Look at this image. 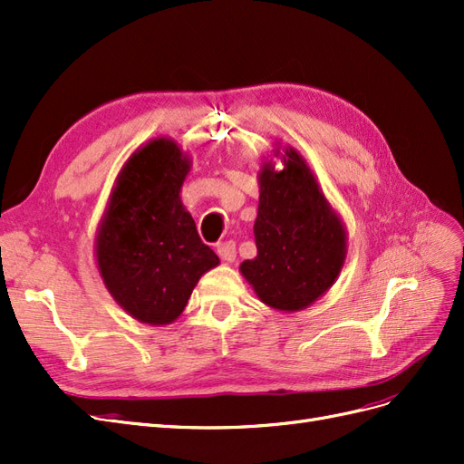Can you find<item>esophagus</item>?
Here are the masks:
<instances>
[{
	"instance_id": "esophagus-1",
	"label": "esophagus",
	"mask_w": 464,
	"mask_h": 464,
	"mask_svg": "<svg viewBox=\"0 0 464 464\" xmlns=\"http://www.w3.org/2000/svg\"><path fill=\"white\" fill-rule=\"evenodd\" d=\"M217 254L220 256V259H222V261L234 263V259H236V244H234V242H224V244H218V246H217Z\"/></svg>"
}]
</instances>
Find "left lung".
<instances>
[{"mask_svg": "<svg viewBox=\"0 0 464 464\" xmlns=\"http://www.w3.org/2000/svg\"><path fill=\"white\" fill-rule=\"evenodd\" d=\"M283 168L265 160L257 174V257L240 273L257 298L294 314L317 302L339 278L346 259V228L302 154L286 147ZM278 157V150H275Z\"/></svg>", "mask_w": 464, "mask_h": 464, "instance_id": "1", "label": "left lung"}]
</instances>
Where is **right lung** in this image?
I'll list each match as a JSON object with an SVG mask.
<instances>
[{
  "label": "right lung",
  "mask_w": 464,
  "mask_h": 464,
  "mask_svg": "<svg viewBox=\"0 0 464 464\" xmlns=\"http://www.w3.org/2000/svg\"><path fill=\"white\" fill-rule=\"evenodd\" d=\"M189 170L174 139H150L121 166L96 230V266L110 296L152 327L176 321L199 278L220 263L181 203Z\"/></svg>",
  "instance_id": "obj_1"
}]
</instances>
